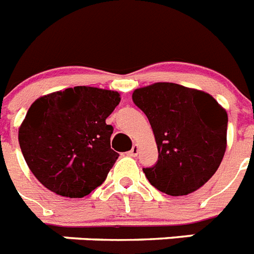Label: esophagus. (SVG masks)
<instances>
[{"label":"esophagus","instance_id":"obj_1","mask_svg":"<svg viewBox=\"0 0 254 254\" xmlns=\"http://www.w3.org/2000/svg\"><path fill=\"white\" fill-rule=\"evenodd\" d=\"M137 153H139V145H137V144H133V146H132L131 150L128 152V156L136 157L137 156Z\"/></svg>","mask_w":254,"mask_h":254}]
</instances>
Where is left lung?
I'll list each match as a JSON object with an SVG mask.
<instances>
[{
	"label": "left lung",
	"mask_w": 254,
	"mask_h": 254,
	"mask_svg": "<svg viewBox=\"0 0 254 254\" xmlns=\"http://www.w3.org/2000/svg\"><path fill=\"white\" fill-rule=\"evenodd\" d=\"M132 100L149 119L158 148L156 165L142 169L149 183L170 196L202 187L225 156L226 109L206 92L175 83L137 88Z\"/></svg>",
	"instance_id": "obj_1"
}]
</instances>
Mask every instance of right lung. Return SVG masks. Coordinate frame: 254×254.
Listing matches in <instances>:
<instances>
[{
	"label": "right lung",
	"instance_id": "add662e5",
	"mask_svg": "<svg viewBox=\"0 0 254 254\" xmlns=\"http://www.w3.org/2000/svg\"><path fill=\"white\" fill-rule=\"evenodd\" d=\"M119 102L118 92L80 85L31 105L19 127V145L44 187L81 198L104 183L119 156L110 148L113 127L106 125Z\"/></svg>",
	"mask_w": 254,
	"mask_h": 254
}]
</instances>
